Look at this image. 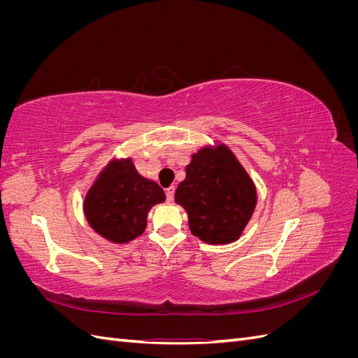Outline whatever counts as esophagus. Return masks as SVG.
I'll use <instances>...</instances> for the list:
<instances>
[{"mask_svg":"<svg viewBox=\"0 0 358 358\" xmlns=\"http://www.w3.org/2000/svg\"><path fill=\"white\" fill-rule=\"evenodd\" d=\"M175 187H169L166 189V197H167V201H173V197H175Z\"/></svg>","mask_w":358,"mask_h":358,"instance_id":"obj_1","label":"esophagus"}]
</instances>
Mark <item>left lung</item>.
I'll return each instance as SVG.
<instances>
[{"label":"left lung","mask_w":358,"mask_h":358,"mask_svg":"<svg viewBox=\"0 0 358 358\" xmlns=\"http://www.w3.org/2000/svg\"><path fill=\"white\" fill-rule=\"evenodd\" d=\"M187 176L175 192L194 236L209 245L236 242L257 206L255 183L233 150L216 142L191 155Z\"/></svg>","instance_id":"8db88e82"}]
</instances>
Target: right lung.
<instances>
[{"instance_id":"right-lung-1","label":"right lung","mask_w":358,"mask_h":358,"mask_svg":"<svg viewBox=\"0 0 358 358\" xmlns=\"http://www.w3.org/2000/svg\"><path fill=\"white\" fill-rule=\"evenodd\" d=\"M164 201V189L140 175L131 157H112L86 192L83 215L96 234L125 245L143 234L149 210Z\"/></svg>"}]
</instances>
